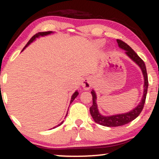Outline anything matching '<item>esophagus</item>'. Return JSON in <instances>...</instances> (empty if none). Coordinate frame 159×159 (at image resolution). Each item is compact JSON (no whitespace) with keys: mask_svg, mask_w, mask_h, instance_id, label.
<instances>
[{"mask_svg":"<svg viewBox=\"0 0 159 159\" xmlns=\"http://www.w3.org/2000/svg\"><path fill=\"white\" fill-rule=\"evenodd\" d=\"M92 78L90 76H88V77H85L82 79L81 85L84 90H88L92 87Z\"/></svg>","mask_w":159,"mask_h":159,"instance_id":"esophagus-1","label":"esophagus"}]
</instances>
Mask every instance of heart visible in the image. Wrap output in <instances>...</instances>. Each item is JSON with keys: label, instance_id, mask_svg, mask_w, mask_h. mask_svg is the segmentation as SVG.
Wrapping results in <instances>:
<instances>
[{"label": "heart", "instance_id": "b5f03b06", "mask_svg": "<svg viewBox=\"0 0 159 159\" xmlns=\"http://www.w3.org/2000/svg\"><path fill=\"white\" fill-rule=\"evenodd\" d=\"M101 44H102V43H101Z\"/></svg>", "mask_w": 159, "mask_h": 159}]
</instances>
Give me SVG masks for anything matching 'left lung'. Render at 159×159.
I'll return each instance as SVG.
<instances>
[{"label": "left lung", "instance_id": "1", "mask_svg": "<svg viewBox=\"0 0 159 159\" xmlns=\"http://www.w3.org/2000/svg\"><path fill=\"white\" fill-rule=\"evenodd\" d=\"M116 42L118 43L119 47L121 49L125 51V54L129 57L130 59L133 61L138 66L140 67L141 71H142L143 77H144V85H143V95L142 99L138 106L133 109L130 111L129 112L124 113V114H119L111 115V116H104L102 115L99 112L97 104V95L95 90H93L91 91V94L93 95V105L90 108V114L92 116L93 120L95 122L99 124L102 126L105 127H119V126H122L127 124L129 123L130 121L136 119L142 111L143 106H144L145 98H146L148 87V80L146 67L143 61L139 57L138 54L131 48V47L129 46L127 43H125L123 41L120 40H116Z\"/></svg>", "mask_w": 159, "mask_h": 159}]
</instances>
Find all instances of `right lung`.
<instances>
[{"mask_svg":"<svg viewBox=\"0 0 159 159\" xmlns=\"http://www.w3.org/2000/svg\"><path fill=\"white\" fill-rule=\"evenodd\" d=\"M52 33H54L53 32H52V31H48V32H38V33H37V34H34V35L32 37V38L30 39V40H29V42H28L27 43V45H25V47L24 48H23V50L22 51H24V49H25L26 48H27L28 45H30L31 44V43H32V42H34V40H36L37 38H40V37H43V36H47V35H49V34H52ZM79 95V93H78V91L77 90H76L75 93H73V95H71V101H70V103H71L73 102V101L74 100H75L76 98H77V95ZM67 114H68V113H67ZM67 114H66V116H67ZM63 122H64V121H62V122H61L59 125H58L57 126H56V127H54L53 128H56V127H58V126H60L61 125H62L63 124Z\"/></svg>","mask_w":159,"mask_h":159,"instance_id":"right-lung-1","label":"right lung"}]
</instances>
